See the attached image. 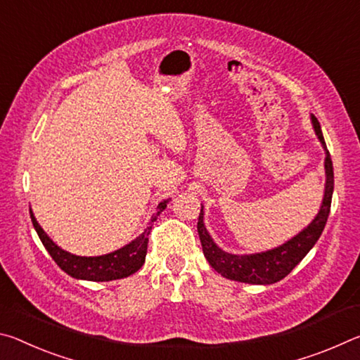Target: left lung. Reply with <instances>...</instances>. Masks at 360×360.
I'll use <instances>...</instances> for the list:
<instances>
[{
    "label": "left lung",
    "instance_id": "8db88e82",
    "mask_svg": "<svg viewBox=\"0 0 360 360\" xmlns=\"http://www.w3.org/2000/svg\"><path fill=\"white\" fill-rule=\"evenodd\" d=\"M311 124L314 127V132L319 139L323 151H326V161H323V169H326V188H323V198L321 209L314 217V220L308 226L303 228L297 236L288 239L279 247L258 252L249 253V255H236L220 249L212 239L207 228L204 225V205L201 204V214L198 220V233L201 239L204 257L217 273L221 274L223 278L245 282V284H257V285H269L274 282L284 279L297 264L303 260L311 249H313L317 239L326 228V223L330 214V204H332L333 194V164L330 159V153L327 150L326 140L321 131V124L314 115H311Z\"/></svg>",
    "mask_w": 360,
    "mask_h": 360
}]
</instances>
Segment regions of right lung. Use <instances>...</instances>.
<instances>
[{
	"label": "right lung",
	"instance_id": "add662e5",
	"mask_svg": "<svg viewBox=\"0 0 360 360\" xmlns=\"http://www.w3.org/2000/svg\"><path fill=\"white\" fill-rule=\"evenodd\" d=\"M169 199L159 202L156 212L153 214L148 226L143 229V233L139 234L132 243L126 244L121 249L115 252H110L107 255H98V257H79L73 255L67 250H63L62 247H58L49 236L46 234L43 228L39 226V223L34 219L33 212L30 209L32 223L37 233L39 236L41 243L46 247V250L49 252L62 271H65L68 276H72L75 279L81 281H94V282H108L127 278L143 266L145 257H146V247H148V234L151 231L153 221H156L159 214L167 207Z\"/></svg>",
	"mask_w": 360,
	"mask_h": 360
}]
</instances>
